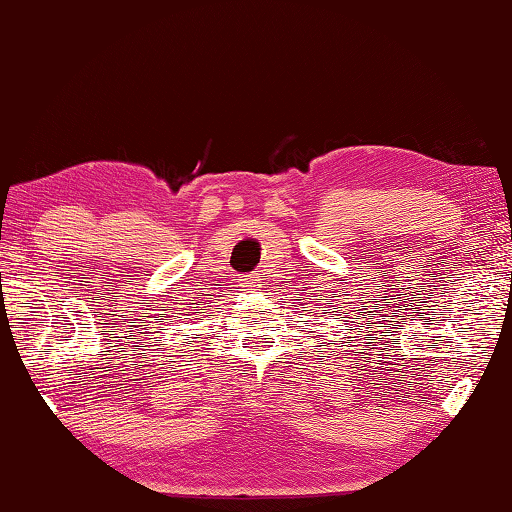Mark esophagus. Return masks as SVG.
<instances>
[{
	"label": "esophagus",
	"instance_id": "1",
	"mask_svg": "<svg viewBox=\"0 0 512 512\" xmlns=\"http://www.w3.org/2000/svg\"><path fill=\"white\" fill-rule=\"evenodd\" d=\"M241 287H244L246 291H257L259 287H262V275H259V273L246 275L244 280H241Z\"/></svg>",
	"mask_w": 512,
	"mask_h": 512
}]
</instances>
